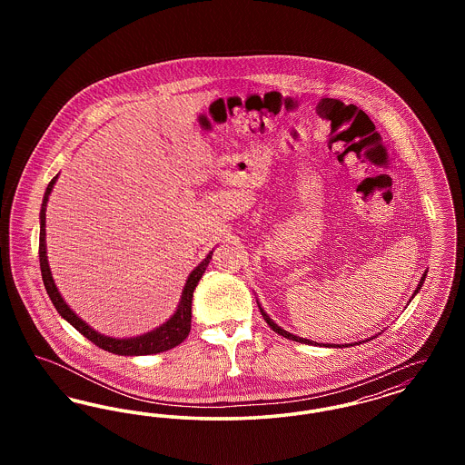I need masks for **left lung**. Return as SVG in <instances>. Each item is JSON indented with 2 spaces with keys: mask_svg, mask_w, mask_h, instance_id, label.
<instances>
[{
  "mask_svg": "<svg viewBox=\"0 0 465 465\" xmlns=\"http://www.w3.org/2000/svg\"><path fill=\"white\" fill-rule=\"evenodd\" d=\"M425 277H427V270L423 272V275H421L420 282H419V286L415 289V292L411 294V298H410V302L419 294V291H420L421 286H423V281H425ZM258 302V300H256ZM258 307H260V312H262V315H263V319L266 321V324L273 330L275 332H279L281 336H284V338H289V340H294V341H300V343H307V345H321V347H330V349H343V347H354V345H361V343H364V341H370L371 338H376L378 334L375 336H371V338H366V340H361V341H352V343H317V341H313V340H309V338H302V336H296V334H292V332L286 331V330H282L279 324H275L273 321H272V317L266 313L265 309L262 307V303L258 302Z\"/></svg>",
  "mask_w": 465,
  "mask_h": 465,
  "instance_id": "left-lung-1",
  "label": "left lung"
}]
</instances>
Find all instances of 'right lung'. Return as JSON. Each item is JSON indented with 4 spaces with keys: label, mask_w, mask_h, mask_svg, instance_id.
<instances>
[{
    "label": "right lung",
    "mask_w": 465,
    "mask_h": 465,
    "mask_svg": "<svg viewBox=\"0 0 465 465\" xmlns=\"http://www.w3.org/2000/svg\"><path fill=\"white\" fill-rule=\"evenodd\" d=\"M57 176L54 177L46 190H45L44 202H42V209H40V268H42V277H44L45 289L54 303L55 310L61 313V317L67 321L76 331L82 332L85 338H89L92 343H95L99 349L108 351L111 354L118 355H150L158 354V352H165L174 349L181 341L186 340L188 332L192 330V300H193V291L197 288V284L205 272V268L209 265L211 258H213V251H209V254L200 262L199 265L192 270V273L186 279V284L181 292L179 303H177L174 313L155 330L144 332V334H137V336H129V338H114L108 336L103 332L95 331L92 326H89L80 315H76V312L71 309L66 303V300L63 298V294L59 292V289L55 286V281L52 277V270L48 265V256H46V203L48 197L54 190V184L57 183Z\"/></svg>",
    "instance_id": "add662e5"
}]
</instances>
